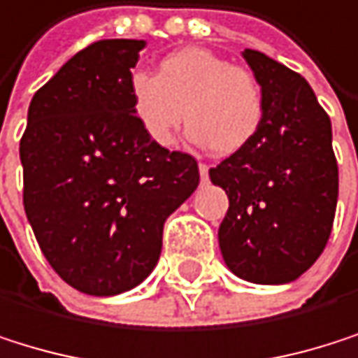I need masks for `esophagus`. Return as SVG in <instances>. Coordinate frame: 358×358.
Here are the masks:
<instances>
[{
	"instance_id": "obj_1",
	"label": "esophagus",
	"mask_w": 358,
	"mask_h": 358,
	"mask_svg": "<svg viewBox=\"0 0 358 358\" xmlns=\"http://www.w3.org/2000/svg\"><path fill=\"white\" fill-rule=\"evenodd\" d=\"M208 169H210V167H208L206 163H199V176H201V180H203V182L208 180Z\"/></svg>"
}]
</instances>
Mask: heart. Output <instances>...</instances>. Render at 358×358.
Segmentation results:
<instances>
[{"instance_id": "b5f03b06", "label": "heart", "mask_w": 358, "mask_h": 358, "mask_svg": "<svg viewBox=\"0 0 358 358\" xmlns=\"http://www.w3.org/2000/svg\"><path fill=\"white\" fill-rule=\"evenodd\" d=\"M129 95L136 118L155 144L171 146L187 112L191 140L218 157L248 148L265 118L257 76L197 46L163 57L157 73L136 71Z\"/></svg>"}]
</instances>
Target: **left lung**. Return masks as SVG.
Returning <instances> with one entry per match:
<instances>
[{
  "instance_id": "obj_1",
  "label": "left lung",
  "mask_w": 358,
  "mask_h": 358,
  "mask_svg": "<svg viewBox=\"0 0 358 358\" xmlns=\"http://www.w3.org/2000/svg\"><path fill=\"white\" fill-rule=\"evenodd\" d=\"M244 59L265 93L255 142L210 169L229 197L218 244L227 267L257 285H285L314 265L338 206L331 120L303 76L259 50Z\"/></svg>"
}]
</instances>
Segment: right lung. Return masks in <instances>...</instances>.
I'll use <instances>...</instances> for the list:
<instances>
[{
  "mask_svg": "<svg viewBox=\"0 0 358 358\" xmlns=\"http://www.w3.org/2000/svg\"><path fill=\"white\" fill-rule=\"evenodd\" d=\"M144 40H99L34 95L20 138L22 203L50 267L110 297L155 269L163 222L199 185L195 157L155 144L131 110Z\"/></svg>",
  "mask_w": 358,
  "mask_h": 358,
  "instance_id": "add662e5",
  "label": "right lung"
}]
</instances>
